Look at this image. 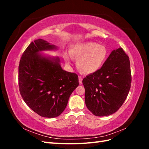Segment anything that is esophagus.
I'll return each mask as SVG.
<instances>
[{
  "instance_id": "34e87169",
  "label": "esophagus",
  "mask_w": 149,
  "mask_h": 149,
  "mask_svg": "<svg viewBox=\"0 0 149 149\" xmlns=\"http://www.w3.org/2000/svg\"><path fill=\"white\" fill-rule=\"evenodd\" d=\"M82 81H83V77L81 76H79V84H82Z\"/></svg>"
}]
</instances>
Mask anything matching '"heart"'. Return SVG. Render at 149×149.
<instances>
[{
	"label": "heart",
	"mask_w": 149,
	"mask_h": 149,
	"mask_svg": "<svg viewBox=\"0 0 149 149\" xmlns=\"http://www.w3.org/2000/svg\"><path fill=\"white\" fill-rule=\"evenodd\" d=\"M70 55L77 61L78 68L84 73L91 74L100 70L107 56L106 48L93 42L77 44L70 49ZM66 60L70 59L66 57Z\"/></svg>",
	"instance_id": "b5f03b06"
}]
</instances>
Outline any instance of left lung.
Wrapping results in <instances>:
<instances>
[{
  "mask_svg": "<svg viewBox=\"0 0 149 149\" xmlns=\"http://www.w3.org/2000/svg\"><path fill=\"white\" fill-rule=\"evenodd\" d=\"M131 81L129 56L122 48L113 50L100 70L83 79L86 106L96 116L114 114L127 98Z\"/></svg>",
  "mask_w": 149,
  "mask_h": 149,
  "instance_id": "left-lung-1",
  "label": "left lung"
}]
</instances>
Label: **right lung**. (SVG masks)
<instances>
[{"label":"right lung","mask_w":149,"mask_h":149,"mask_svg":"<svg viewBox=\"0 0 149 149\" xmlns=\"http://www.w3.org/2000/svg\"><path fill=\"white\" fill-rule=\"evenodd\" d=\"M56 49L42 39L26 48L19 66V86L25 102L39 116L52 118L66 108L71 93L78 86V75L63 70L58 57L46 58L39 52Z\"/></svg>","instance_id":"obj_1"}]
</instances>
